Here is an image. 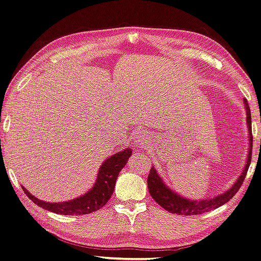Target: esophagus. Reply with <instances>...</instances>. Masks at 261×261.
<instances>
[{"mask_svg":"<svg viewBox=\"0 0 261 261\" xmlns=\"http://www.w3.org/2000/svg\"><path fill=\"white\" fill-rule=\"evenodd\" d=\"M147 140V132L143 129H139L133 132L132 135V141L133 143L139 145V146H143L146 143Z\"/></svg>","mask_w":261,"mask_h":261,"instance_id":"1","label":"esophagus"}]
</instances>
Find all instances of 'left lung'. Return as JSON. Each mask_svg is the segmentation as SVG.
<instances>
[{"label":"left lung","instance_id":"left-lung-1","mask_svg":"<svg viewBox=\"0 0 261 261\" xmlns=\"http://www.w3.org/2000/svg\"><path fill=\"white\" fill-rule=\"evenodd\" d=\"M244 106L246 110V123L248 129V152L246 155V162L242 169L241 175L237 177L235 182L230 187L220 193V195L214 196L212 198L191 200L189 198L182 197L179 193L174 191L172 188L167 186L164 181L161 175L154 166L151 167L150 174L147 177V187L152 198L158 202L162 207L166 211L181 214V215H197L202 214L210 210H214L217 207L225 204L232 199L235 193L241 188V186L245 179V176L247 174L251 162V148H252V136H251V115L248 102L244 99Z\"/></svg>","mask_w":261,"mask_h":261}]
</instances>
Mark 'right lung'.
<instances>
[{"instance_id":"1","label":"right lung","mask_w":261,"mask_h":261,"mask_svg":"<svg viewBox=\"0 0 261 261\" xmlns=\"http://www.w3.org/2000/svg\"><path fill=\"white\" fill-rule=\"evenodd\" d=\"M132 154L131 147H125L122 151L115 153L106 159L98 169L97 177L93 185L84 195L74 199L63 201V202H47L33 196L24 186L21 188L25 191L27 197L32 199L33 202L57 214L63 215H81L88 214L99 210L105 205L110 197L113 196L117 178L121 169L125 166L126 162Z\"/></svg>"}]
</instances>
